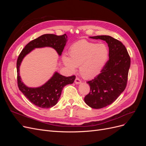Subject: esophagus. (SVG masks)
<instances>
[{
    "mask_svg": "<svg viewBox=\"0 0 146 146\" xmlns=\"http://www.w3.org/2000/svg\"><path fill=\"white\" fill-rule=\"evenodd\" d=\"M81 83H82L81 80L78 78H76V80H75V83H76V85H79V84H80Z\"/></svg>",
    "mask_w": 146,
    "mask_h": 146,
    "instance_id": "1",
    "label": "esophagus"
}]
</instances>
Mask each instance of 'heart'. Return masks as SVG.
I'll return each instance as SVG.
<instances>
[{
  "mask_svg": "<svg viewBox=\"0 0 146 146\" xmlns=\"http://www.w3.org/2000/svg\"><path fill=\"white\" fill-rule=\"evenodd\" d=\"M69 55H63L62 60L69 71L75 73L80 66L82 76L92 79L99 76L107 64L109 50L104 44L81 40L71 46Z\"/></svg>",
  "mask_w": 146,
  "mask_h": 146,
  "instance_id": "obj_1",
  "label": "heart"
}]
</instances>
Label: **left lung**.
<instances>
[{"label": "left lung", "instance_id": "8db88e82", "mask_svg": "<svg viewBox=\"0 0 146 146\" xmlns=\"http://www.w3.org/2000/svg\"><path fill=\"white\" fill-rule=\"evenodd\" d=\"M90 38L106 41L109 48V60L99 76L87 82L90 92L84 99L89 107L99 109L111 104L124 91L130 58L124 45L111 36L101 35Z\"/></svg>", "mask_w": 146, "mask_h": 146}]
</instances>
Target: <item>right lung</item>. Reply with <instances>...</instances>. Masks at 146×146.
<instances>
[{
  "label": "right lung",
  "instance_id": "1",
  "mask_svg": "<svg viewBox=\"0 0 146 146\" xmlns=\"http://www.w3.org/2000/svg\"><path fill=\"white\" fill-rule=\"evenodd\" d=\"M68 41L66 34L57 36L54 34H45L28 43L22 50L17 60V84L19 90L30 102L38 107L49 108L58 103L63 88L74 83L76 76L65 77L55 71L52 77L41 86L32 88L26 86L22 81L19 69L24 57L36 48L51 47L56 50L59 56Z\"/></svg>",
  "mask_w": 146,
  "mask_h": 146
}]
</instances>
